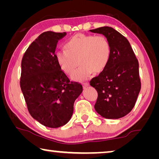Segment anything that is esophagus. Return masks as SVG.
<instances>
[{
	"mask_svg": "<svg viewBox=\"0 0 159 159\" xmlns=\"http://www.w3.org/2000/svg\"><path fill=\"white\" fill-rule=\"evenodd\" d=\"M88 85H89V83H84L83 84V88H84V89H85L86 88L88 87Z\"/></svg>",
	"mask_w": 159,
	"mask_h": 159,
	"instance_id": "34e87169",
	"label": "esophagus"
}]
</instances>
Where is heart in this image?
<instances>
[{
    "instance_id": "b5f03b06",
    "label": "heart",
    "mask_w": 159,
    "mask_h": 159,
    "mask_svg": "<svg viewBox=\"0 0 159 159\" xmlns=\"http://www.w3.org/2000/svg\"><path fill=\"white\" fill-rule=\"evenodd\" d=\"M64 48L56 52V60L67 74L73 73L78 63L80 64L71 76L76 81L88 79L93 72L104 71L111 58V45L103 36L76 34L65 43Z\"/></svg>"
}]
</instances>
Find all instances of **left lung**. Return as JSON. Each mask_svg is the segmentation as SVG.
Listing matches in <instances>:
<instances>
[{
    "label": "left lung",
    "instance_id": "1",
    "mask_svg": "<svg viewBox=\"0 0 159 159\" xmlns=\"http://www.w3.org/2000/svg\"><path fill=\"white\" fill-rule=\"evenodd\" d=\"M104 35L111 45V53L106 69L90 80L98 91L96 111L108 119H118L131 111L141 89L139 63L130 43L109 26L90 30Z\"/></svg>",
    "mask_w": 159,
    "mask_h": 159
}]
</instances>
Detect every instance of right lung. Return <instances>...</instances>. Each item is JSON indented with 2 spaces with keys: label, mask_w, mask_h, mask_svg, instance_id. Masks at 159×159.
<instances>
[{
  "label": "right lung",
  "mask_w": 159,
  "mask_h": 159,
  "mask_svg": "<svg viewBox=\"0 0 159 159\" xmlns=\"http://www.w3.org/2000/svg\"><path fill=\"white\" fill-rule=\"evenodd\" d=\"M66 35L43 32L29 45L21 64L20 87L29 114L52 128L69 122L74 102L83 91L80 83L70 82L56 60L58 41Z\"/></svg>",
  "instance_id": "add662e5"
}]
</instances>
